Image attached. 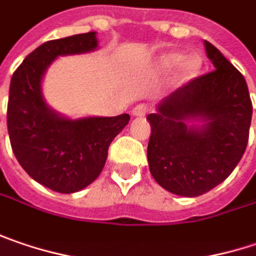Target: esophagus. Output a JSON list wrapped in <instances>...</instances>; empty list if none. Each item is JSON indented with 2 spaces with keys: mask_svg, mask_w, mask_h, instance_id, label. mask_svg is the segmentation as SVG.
Listing matches in <instances>:
<instances>
[{
  "mask_svg": "<svg viewBox=\"0 0 256 256\" xmlns=\"http://www.w3.org/2000/svg\"><path fill=\"white\" fill-rule=\"evenodd\" d=\"M146 113H148V107H146L144 104H138V106L133 107V110H132V114L136 116V117H142V116H144Z\"/></svg>",
  "mask_w": 256,
  "mask_h": 256,
  "instance_id": "1",
  "label": "esophagus"
}]
</instances>
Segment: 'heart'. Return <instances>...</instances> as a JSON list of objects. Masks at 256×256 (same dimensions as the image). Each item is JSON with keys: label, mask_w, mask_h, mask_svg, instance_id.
Returning <instances> with one entry per match:
<instances>
[{"label": "heart", "mask_w": 256, "mask_h": 256, "mask_svg": "<svg viewBox=\"0 0 256 256\" xmlns=\"http://www.w3.org/2000/svg\"><path fill=\"white\" fill-rule=\"evenodd\" d=\"M182 60H184V56L181 53L171 52L160 58L159 65L164 70H171V69L176 68ZM200 68H202V59L198 56H191V58L186 59L184 64L181 65V76L184 80H190L197 75Z\"/></svg>", "instance_id": "heart-1"}]
</instances>
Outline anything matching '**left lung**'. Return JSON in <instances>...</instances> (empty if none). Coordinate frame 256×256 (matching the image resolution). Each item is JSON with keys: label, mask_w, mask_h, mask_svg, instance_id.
<instances>
[{"label": "left lung", "mask_w": 256, "mask_h": 256, "mask_svg": "<svg viewBox=\"0 0 256 256\" xmlns=\"http://www.w3.org/2000/svg\"><path fill=\"white\" fill-rule=\"evenodd\" d=\"M214 69L175 90L148 116L149 170L172 194L197 197L223 182L245 154L252 120V101L244 75L204 40ZM198 116L203 129L185 120Z\"/></svg>", "instance_id": "obj_1"}]
</instances>
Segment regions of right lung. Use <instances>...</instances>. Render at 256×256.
<instances>
[{
    "mask_svg": "<svg viewBox=\"0 0 256 256\" xmlns=\"http://www.w3.org/2000/svg\"><path fill=\"white\" fill-rule=\"evenodd\" d=\"M96 48L94 32L49 40L26 56L10 84L7 128L12 152L33 180L58 192L90 186L104 168L110 143L130 120L128 114L66 120L43 101L40 81L53 59Z\"/></svg>",
    "mask_w": 256,
    "mask_h": 256,
    "instance_id": "right-lung-1",
    "label": "right lung"
}]
</instances>
